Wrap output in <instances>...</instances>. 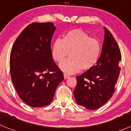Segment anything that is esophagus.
Returning <instances> with one entry per match:
<instances>
[{
    "label": "esophagus",
    "instance_id": "esophagus-1",
    "mask_svg": "<svg viewBox=\"0 0 131 131\" xmlns=\"http://www.w3.org/2000/svg\"><path fill=\"white\" fill-rule=\"evenodd\" d=\"M64 80H67V79H68V78H69V76L68 75H67V74H64Z\"/></svg>",
    "mask_w": 131,
    "mask_h": 131
}]
</instances>
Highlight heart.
<instances>
[{"label":"heart","instance_id":"b5f03b06","mask_svg":"<svg viewBox=\"0 0 131 131\" xmlns=\"http://www.w3.org/2000/svg\"><path fill=\"white\" fill-rule=\"evenodd\" d=\"M101 52L100 41L80 29L67 31L62 40L57 39L51 46L53 58L60 63L70 54V58L59 65L66 74H73L80 71L91 70L98 61Z\"/></svg>","mask_w":131,"mask_h":131}]
</instances>
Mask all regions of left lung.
I'll return each instance as SVG.
<instances>
[{
	"label": "left lung",
	"instance_id": "left-lung-1",
	"mask_svg": "<svg viewBox=\"0 0 131 131\" xmlns=\"http://www.w3.org/2000/svg\"><path fill=\"white\" fill-rule=\"evenodd\" d=\"M104 38L101 53L96 64L80 76L73 91L78 105L95 110L104 105L114 93L121 68V54L111 33L104 27Z\"/></svg>",
	"mask_w": 131,
	"mask_h": 131
}]
</instances>
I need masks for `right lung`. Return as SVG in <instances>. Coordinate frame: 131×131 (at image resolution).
<instances>
[{"mask_svg":"<svg viewBox=\"0 0 131 131\" xmlns=\"http://www.w3.org/2000/svg\"><path fill=\"white\" fill-rule=\"evenodd\" d=\"M53 23H32L17 37L10 57L14 87L24 103L31 107L49 104L63 74L52 58Z\"/></svg>","mask_w":131,"mask_h":131,"instance_id":"add662e5","label":"right lung"}]
</instances>
